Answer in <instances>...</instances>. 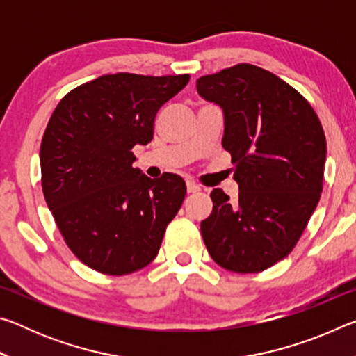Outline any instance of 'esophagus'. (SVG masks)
Returning <instances> with one entry per match:
<instances>
[{"label":"esophagus","mask_w":356,"mask_h":356,"mask_svg":"<svg viewBox=\"0 0 356 356\" xmlns=\"http://www.w3.org/2000/svg\"><path fill=\"white\" fill-rule=\"evenodd\" d=\"M186 191H188V193H197V191H201V186L196 185L195 182H191V180H188V182H186Z\"/></svg>","instance_id":"34e87169"}]
</instances>
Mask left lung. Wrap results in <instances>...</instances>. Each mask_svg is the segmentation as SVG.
Returning <instances> with one entry per match:
<instances>
[{
    "mask_svg": "<svg viewBox=\"0 0 356 356\" xmlns=\"http://www.w3.org/2000/svg\"><path fill=\"white\" fill-rule=\"evenodd\" d=\"M225 111L222 147L232 156L238 200L210 193L201 222L209 254L236 273H257L289 256L321 200L327 140L316 111L272 72L237 64L196 81Z\"/></svg>",
    "mask_w": 356,
    "mask_h": 356,
    "instance_id": "8db88e82",
    "label": "left lung"
}]
</instances>
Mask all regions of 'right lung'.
Instances as JSON below:
<instances>
[{
  "label": "right lung",
  "mask_w": 356,
  "mask_h": 356,
  "mask_svg": "<svg viewBox=\"0 0 356 356\" xmlns=\"http://www.w3.org/2000/svg\"><path fill=\"white\" fill-rule=\"evenodd\" d=\"M188 80L102 75L65 94L48 120L42 191L64 242L95 272L122 276L149 265L182 206L184 179L144 176L131 149L152 141L156 111Z\"/></svg>",
  "instance_id": "1"
}]
</instances>
